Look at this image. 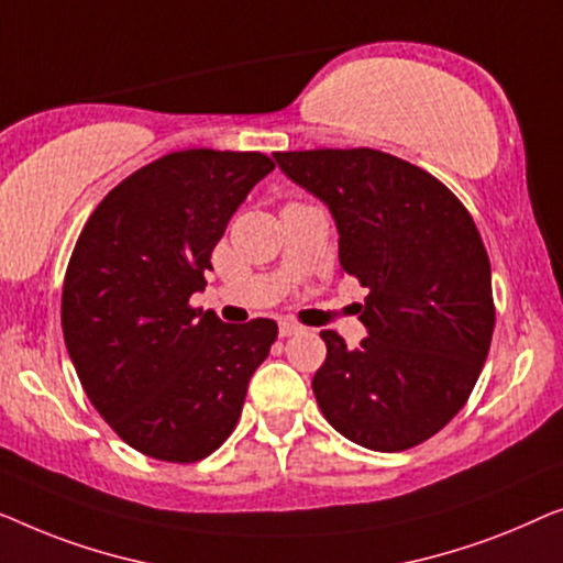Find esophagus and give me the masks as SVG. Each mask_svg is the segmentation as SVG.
Returning a JSON list of instances; mask_svg holds the SVG:
<instances>
[{
    "mask_svg": "<svg viewBox=\"0 0 563 563\" xmlns=\"http://www.w3.org/2000/svg\"><path fill=\"white\" fill-rule=\"evenodd\" d=\"M278 331H280V336H292V334H300L303 327H300V323H292V321H280Z\"/></svg>",
    "mask_w": 563,
    "mask_h": 563,
    "instance_id": "obj_1",
    "label": "esophagus"
}]
</instances>
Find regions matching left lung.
Segmentation results:
<instances>
[{"label": "left lung", "instance_id": "left-lung-1", "mask_svg": "<svg viewBox=\"0 0 563 563\" xmlns=\"http://www.w3.org/2000/svg\"><path fill=\"white\" fill-rule=\"evenodd\" d=\"M273 155L329 206L342 273L369 290L360 346L321 331L316 402L364 449H413L464 408L493 342V275L477 224L439 178L383 150Z\"/></svg>", "mask_w": 563, "mask_h": 563}]
</instances>
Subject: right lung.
<instances>
[{
	"label": "right lung",
	"instance_id": "1",
	"mask_svg": "<svg viewBox=\"0 0 563 563\" xmlns=\"http://www.w3.org/2000/svg\"><path fill=\"white\" fill-rule=\"evenodd\" d=\"M265 153L191 147L142 165L91 211L63 280L60 323L84 393L140 454L194 464L242 416L278 339L273 319L224 323L188 300Z\"/></svg>",
	"mask_w": 563,
	"mask_h": 563
}]
</instances>
